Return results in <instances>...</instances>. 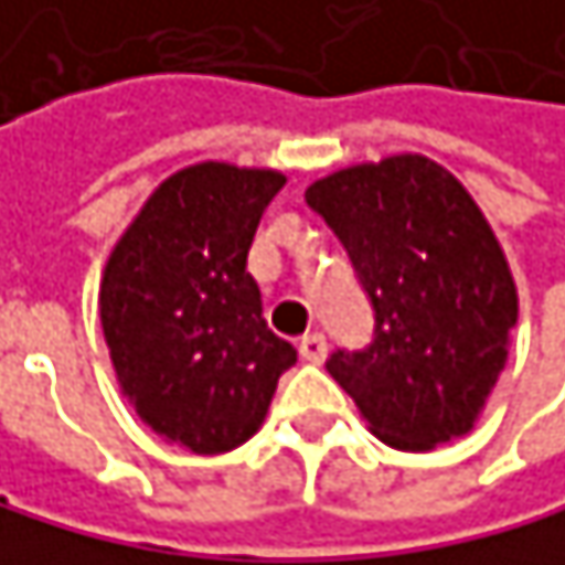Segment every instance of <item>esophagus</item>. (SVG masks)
<instances>
[{
	"mask_svg": "<svg viewBox=\"0 0 565 565\" xmlns=\"http://www.w3.org/2000/svg\"><path fill=\"white\" fill-rule=\"evenodd\" d=\"M299 353H302V360H309V363H323V360H327V337H323V333H306V337L299 340Z\"/></svg>",
	"mask_w": 565,
	"mask_h": 565,
	"instance_id": "obj_1",
	"label": "esophagus"
}]
</instances>
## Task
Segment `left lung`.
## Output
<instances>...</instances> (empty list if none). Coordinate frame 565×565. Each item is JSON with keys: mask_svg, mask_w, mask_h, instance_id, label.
<instances>
[{"mask_svg": "<svg viewBox=\"0 0 565 565\" xmlns=\"http://www.w3.org/2000/svg\"><path fill=\"white\" fill-rule=\"evenodd\" d=\"M306 205L340 238L374 306V340L327 360L371 431L431 451L471 431L515 330L519 299L489 222L420 154L343 168Z\"/></svg>", "mask_w": 565, "mask_h": 565, "instance_id": "1", "label": "left lung"}]
</instances>
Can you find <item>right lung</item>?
<instances>
[{
  "label": "right lung",
  "mask_w": 565,
  "mask_h": 565,
  "mask_svg": "<svg viewBox=\"0 0 565 565\" xmlns=\"http://www.w3.org/2000/svg\"><path fill=\"white\" fill-rule=\"evenodd\" d=\"M279 171L205 161L171 174L124 232L100 286V323L124 394L151 431L222 455L259 431L296 347L263 317L248 273Z\"/></svg>",
  "instance_id": "1"
}]
</instances>
